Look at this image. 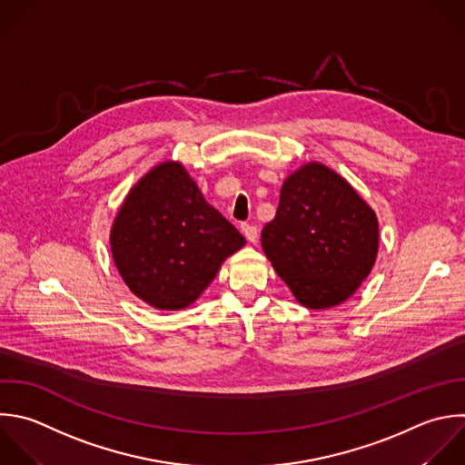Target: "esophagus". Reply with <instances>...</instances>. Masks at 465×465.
Segmentation results:
<instances>
[{"instance_id": "34e87169", "label": "esophagus", "mask_w": 465, "mask_h": 465, "mask_svg": "<svg viewBox=\"0 0 465 465\" xmlns=\"http://www.w3.org/2000/svg\"><path fill=\"white\" fill-rule=\"evenodd\" d=\"M242 232H243V236L249 240V242H256L258 240V234H260V229L256 227V225H251V223H243L242 225Z\"/></svg>"}]
</instances>
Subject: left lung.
<instances>
[{
    "instance_id": "obj_1",
    "label": "left lung",
    "mask_w": 465,
    "mask_h": 465,
    "mask_svg": "<svg viewBox=\"0 0 465 465\" xmlns=\"http://www.w3.org/2000/svg\"><path fill=\"white\" fill-rule=\"evenodd\" d=\"M262 247L302 305L327 309L345 302L371 272L378 220L341 176L312 162L285 180Z\"/></svg>"
}]
</instances>
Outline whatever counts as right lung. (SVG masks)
Masks as SVG:
<instances>
[{
  "instance_id": "add662e5",
  "label": "right lung",
  "mask_w": 465,
  "mask_h": 465,
  "mask_svg": "<svg viewBox=\"0 0 465 465\" xmlns=\"http://www.w3.org/2000/svg\"><path fill=\"white\" fill-rule=\"evenodd\" d=\"M243 243L238 229L173 162L134 185L111 231L113 258L129 289L169 311L193 303Z\"/></svg>"
}]
</instances>
